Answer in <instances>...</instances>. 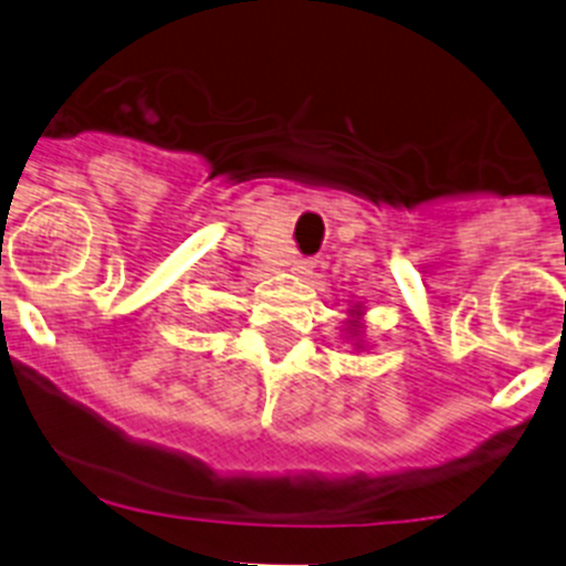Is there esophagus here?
I'll use <instances>...</instances> for the list:
<instances>
[{
  "mask_svg": "<svg viewBox=\"0 0 566 566\" xmlns=\"http://www.w3.org/2000/svg\"><path fill=\"white\" fill-rule=\"evenodd\" d=\"M315 265H318V262H315V259H310V256H295L293 259V271L295 273H313Z\"/></svg>",
  "mask_w": 566,
  "mask_h": 566,
  "instance_id": "34e87169",
  "label": "esophagus"
}]
</instances>
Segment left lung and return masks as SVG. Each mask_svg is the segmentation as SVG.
I'll return each instance as SVG.
<instances>
[{
    "label": "left lung",
    "mask_w": 566,
    "mask_h": 566,
    "mask_svg": "<svg viewBox=\"0 0 566 566\" xmlns=\"http://www.w3.org/2000/svg\"><path fill=\"white\" fill-rule=\"evenodd\" d=\"M352 313H355V310H352ZM357 324H360V321H352V326H355V329H357Z\"/></svg>",
    "instance_id": "obj_1"
}]
</instances>
